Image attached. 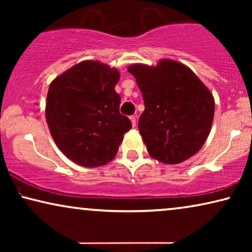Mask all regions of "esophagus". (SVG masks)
Here are the masks:
<instances>
[{
  "label": "esophagus",
  "instance_id": "34e87169",
  "mask_svg": "<svg viewBox=\"0 0 252 252\" xmlns=\"http://www.w3.org/2000/svg\"><path fill=\"white\" fill-rule=\"evenodd\" d=\"M129 119H130V122H132L133 127H135L136 126V117L135 116H130Z\"/></svg>",
  "mask_w": 252,
  "mask_h": 252
}]
</instances>
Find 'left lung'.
<instances>
[{"label": "left lung", "mask_w": 252, "mask_h": 252, "mask_svg": "<svg viewBox=\"0 0 252 252\" xmlns=\"http://www.w3.org/2000/svg\"><path fill=\"white\" fill-rule=\"evenodd\" d=\"M144 101L139 130L147 150L165 164H180L197 153L208 139L215 98L186 65L161 60L156 66L128 67Z\"/></svg>", "instance_id": "left-lung-1"}]
</instances>
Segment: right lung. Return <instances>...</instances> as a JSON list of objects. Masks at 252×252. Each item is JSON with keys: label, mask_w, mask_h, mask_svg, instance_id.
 <instances>
[{"label": "right lung", "mask_w": 252, "mask_h": 252, "mask_svg": "<svg viewBox=\"0 0 252 252\" xmlns=\"http://www.w3.org/2000/svg\"><path fill=\"white\" fill-rule=\"evenodd\" d=\"M120 74L97 61H84L53 80L46 119L62 153L75 164L97 167L116 157L132 123L119 112Z\"/></svg>", "instance_id": "right-lung-1"}]
</instances>
